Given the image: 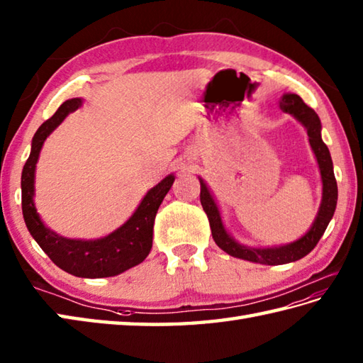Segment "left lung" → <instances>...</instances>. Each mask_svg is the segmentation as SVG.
Returning a JSON list of instances; mask_svg holds the SVG:
<instances>
[{"mask_svg": "<svg viewBox=\"0 0 363 363\" xmlns=\"http://www.w3.org/2000/svg\"><path fill=\"white\" fill-rule=\"evenodd\" d=\"M280 109L284 113L291 114L294 119H298L304 128L307 130L310 147L316 157L318 167H320L321 182H323V199L320 210H318L316 218L313 220L310 230L285 246H274V247H250L240 244L233 240V236L228 235L225 227L220 219V213L216 202L211 196V192L206 186V183L201 180V203L203 206V211L206 213L210 220L211 235L214 242L227 252L228 255L242 258V260L260 263V264H285L299 260V258L306 257L308 252H312L313 247L321 240L323 233L330 223L332 216H334L335 206H337V180L334 175V166H332V158L328 145L323 143L321 139V121L315 111L307 106L299 95L296 94H284V97L279 101Z\"/></svg>", "mask_w": 363, "mask_h": 363, "instance_id": "1", "label": "left lung"}]
</instances>
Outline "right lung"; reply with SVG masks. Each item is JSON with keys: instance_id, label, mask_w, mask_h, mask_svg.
Listing matches in <instances>:
<instances>
[{"instance_id": "1", "label": "right lung", "mask_w": 363, "mask_h": 363, "mask_svg": "<svg viewBox=\"0 0 363 363\" xmlns=\"http://www.w3.org/2000/svg\"><path fill=\"white\" fill-rule=\"evenodd\" d=\"M83 100L72 99L64 101L56 113L43 122L35 131L31 144V153L21 172V210L29 233L42 247L51 262L72 276L86 279H100L117 276L133 266L143 263L149 255L153 240V223L162 199L171 189L175 180L174 174L162 179L144 196L136 211L117 230L99 240H70L59 236L42 223L34 205V174L42 145L50 133Z\"/></svg>"}]
</instances>
